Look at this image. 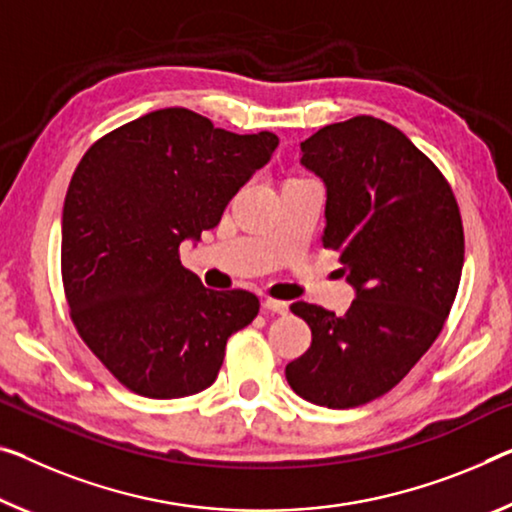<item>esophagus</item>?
<instances>
[{
    "instance_id": "obj_1",
    "label": "esophagus",
    "mask_w": 512,
    "mask_h": 512,
    "mask_svg": "<svg viewBox=\"0 0 512 512\" xmlns=\"http://www.w3.org/2000/svg\"><path fill=\"white\" fill-rule=\"evenodd\" d=\"M263 309H265V311H272V313H279V316H286V313H288V302H281V300H272V297H265V300H263Z\"/></svg>"
}]
</instances>
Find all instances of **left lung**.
Segmentation results:
<instances>
[{
    "label": "left lung",
    "mask_w": 512,
    "mask_h": 512,
    "mask_svg": "<svg viewBox=\"0 0 512 512\" xmlns=\"http://www.w3.org/2000/svg\"><path fill=\"white\" fill-rule=\"evenodd\" d=\"M302 164L327 185L322 247L357 290L345 316L318 304L290 311L311 348L286 366L297 396L329 410L391 391L444 329L465 263V231L442 171L403 132L373 116L320 128Z\"/></svg>",
    "instance_id": "8db88e82"
}]
</instances>
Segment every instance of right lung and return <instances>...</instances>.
I'll use <instances>...</instances> for the list:
<instances>
[{
	"instance_id": "add662e5",
	"label": "right lung",
	"mask_w": 512,
	"mask_h": 512,
	"mask_svg": "<svg viewBox=\"0 0 512 512\" xmlns=\"http://www.w3.org/2000/svg\"><path fill=\"white\" fill-rule=\"evenodd\" d=\"M279 146L183 107L100 137L70 178L61 279L77 334L123 387L146 398L208 389L229 336L258 316L247 290H210L180 265L183 240L224 208Z\"/></svg>"
}]
</instances>
